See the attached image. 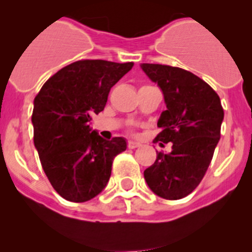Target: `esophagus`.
Returning a JSON list of instances; mask_svg holds the SVG:
<instances>
[{"instance_id":"esophagus-1","label":"esophagus","mask_w":252,"mask_h":252,"mask_svg":"<svg viewBox=\"0 0 252 252\" xmlns=\"http://www.w3.org/2000/svg\"><path fill=\"white\" fill-rule=\"evenodd\" d=\"M140 146V144L136 141H128V149H136V147Z\"/></svg>"}]
</instances>
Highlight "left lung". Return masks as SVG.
<instances>
[{
    "label": "left lung",
    "mask_w": 252,
    "mask_h": 252,
    "mask_svg": "<svg viewBox=\"0 0 252 252\" xmlns=\"http://www.w3.org/2000/svg\"><path fill=\"white\" fill-rule=\"evenodd\" d=\"M141 68L161 88L167 106L154 142L162 147L172 142L171 152H157L156 161L145 169V180L159 197L183 199L205 177L220 141L224 111L217 93L189 70L152 63H142Z\"/></svg>",
    "instance_id": "left-lung-1"
}]
</instances>
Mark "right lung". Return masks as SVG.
Here are the masks:
<instances>
[{
    "instance_id": "add662e5",
    "label": "right lung",
    "mask_w": 252,
    "mask_h": 252,
    "mask_svg": "<svg viewBox=\"0 0 252 252\" xmlns=\"http://www.w3.org/2000/svg\"><path fill=\"white\" fill-rule=\"evenodd\" d=\"M133 62L80 60L48 78L34 100V144L53 189L72 202L100 194L114 157L126 151L123 138L105 140L90 126L105 108L112 86Z\"/></svg>"
}]
</instances>
